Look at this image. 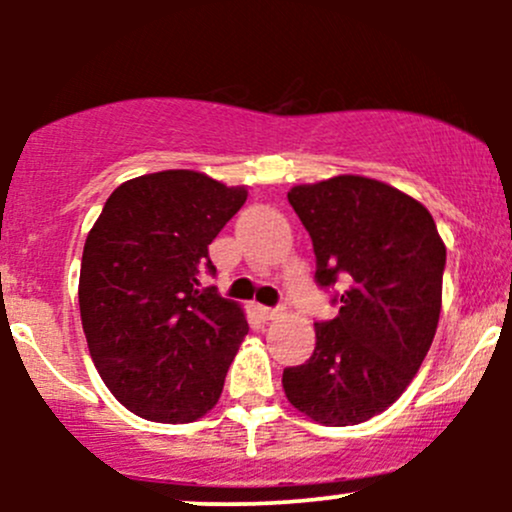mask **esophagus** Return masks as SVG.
I'll return each instance as SVG.
<instances>
[{
  "label": "esophagus",
  "mask_w": 512,
  "mask_h": 512,
  "mask_svg": "<svg viewBox=\"0 0 512 512\" xmlns=\"http://www.w3.org/2000/svg\"><path fill=\"white\" fill-rule=\"evenodd\" d=\"M257 313H260L262 320H274L284 313V308H267V305H257Z\"/></svg>",
  "instance_id": "1"
}]
</instances>
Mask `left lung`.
<instances>
[{
    "mask_svg": "<svg viewBox=\"0 0 512 512\" xmlns=\"http://www.w3.org/2000/svg\"><path fill=\"white\" fill-rule=\"evenodd\" d=\"M310 233L315 281L334 291V320L315 322V351L284 370V392L325 426H354L407 390L436 337L445 245L428 209L395 187L337 175L291 187Z\"/></svg>",
    "mask_w": 512,
    "mask_h": 512,
    "instance_id": "left-lung-1",
    "label": "left lung"
}]
</instances>
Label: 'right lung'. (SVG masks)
Instances as JSON below:
<instances>
[{
	"instance_id": "right-lung-1",
	"label": "right lung",
	"mask_w": 512,
	"mask_h": 512,
	"mask_svg": "<svg viewBox=\"0 0 512 512\" xmlns=\"http://www.w3.org/2000/svg\"><path fill=\"white\" fill-rule=\"evenodd\" d=\"M248 192L195 170L122 182L84 245L81 325L93 363L117 402L158 424H190L219 402L248 334L238 303L199 276Z\"/></svg>"
}]
</instances>
